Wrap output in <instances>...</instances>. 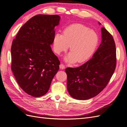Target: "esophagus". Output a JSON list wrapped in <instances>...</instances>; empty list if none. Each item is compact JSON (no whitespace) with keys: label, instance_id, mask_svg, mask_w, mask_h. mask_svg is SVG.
<instances>
[{"label":"esophagus","instance_id":"esophagus-1","mask_svg":"<svg viewBox=\"0 0 127 127\" xmlns=\"http://www.w3.org/2000/svg\"><path fill=\"white\" fill-rule=\"evenodd\" d=\"M65 68V66H64V65L63 64H61L60 65V69H64Z\"/></svg>","mask_w":127,"mask_h":127}]
</instances>
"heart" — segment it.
I'll return each instance as SVG.
<instances>
[{"label":"heart","instance_id":"1","mask_svg":"<svg viewBox=\"0 0 127 127\" xmlns=\"http://www.w3.org/2000/svg\"><path fill=\"white\" fill-rule=\"evenodd\" d=\"M96 33L81 24H74L66 27L63 34H55L53 42L55 52L60 54L69 46L70 53L65 58L70 63H82L90 58L98 43Z\"/></svg>","mask_w":127,"mask_h":127}]
</instances>
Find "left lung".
I'll use <instances>...</instances> for the list:
<instances>
[{"label":"left lung","instance_id":"obj_1","mask_svg":"<svg viewBox=\"0 0 127 127\" xmlns=\"http://www.w3.org/2000/svg\"><path fill=\"white\" fill-rule=\"evenodd\" d=\"M101 31V42L92 58L81 66L65 70L67 91L74 99L87 100L99 94L115 72L116 49L114 38L104 27Z\"/></svg>","mask_w":127,"mask_h":127}]
</instances>
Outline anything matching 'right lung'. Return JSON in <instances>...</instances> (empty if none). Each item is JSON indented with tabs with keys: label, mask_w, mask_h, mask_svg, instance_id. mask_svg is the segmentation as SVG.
<instances>
[{
	"label": "right lung",
	"mask_w": 127,
	"mask_h": 127,
	"mask_svg": "<svg viewBox=\"0 0 127 127\" xmlns=\"http://www.w3.org/2000/svg\"><path fill=\"white\" fill-rule=\"evenodd\" d=\"M58 15L33 17L19 31L11 48V70L19 85L33 97L43 96L59 69L60 61L52 50Z\"/></svg>",
	"instance_id": "right-lung-1"
}]
</instances>
